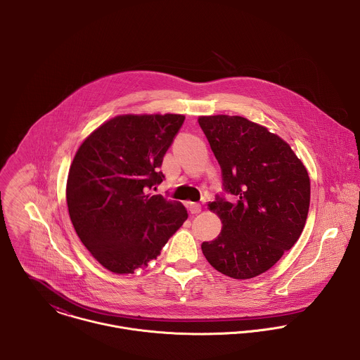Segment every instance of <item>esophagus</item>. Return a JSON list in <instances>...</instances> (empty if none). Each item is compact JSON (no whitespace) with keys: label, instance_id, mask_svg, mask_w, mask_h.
<instances>
[{"label":"esophagus","instance_id":"esophagus-1","mask_svg":"<svg viewBox=\"0 0 360 360\" xmlns=\"http://www.w3.org/2000/svg\"><path fill=\"white\" fill-rule=\"evenodd\" d=\"M188 210L193 213V214H197L201 212V205L197 204V202H188Z\"/></svg>","mask_w":360,"mask_h":360}]
</instances>
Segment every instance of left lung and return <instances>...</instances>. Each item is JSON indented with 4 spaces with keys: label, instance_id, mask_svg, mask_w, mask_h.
<instances>
[{
    "label": "left lung",
    "instance_id": "8db88e82",
    "mask_svg": "<svg viewBox=\"0 0 360 360\" xmlns=\"http://www.w3.org/2000/svg\"><path fill=\"white\" fill-rule=\"evenodd\" d=\"M198 123L220 165L224 191L209 204L221 231L202 243V252L229 277H257L292 248L305 227L308 172L284 140L245 117L201 116Z\"/></svg>",
    "mask_w": 360,
    "mask_h": 360
}]
</instances>
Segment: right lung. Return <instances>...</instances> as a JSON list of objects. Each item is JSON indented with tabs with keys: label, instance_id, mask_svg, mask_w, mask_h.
<instances>
[{
	"label": "right lung",
	"instance_id": "right-lung-1",
	"mask_svg": "<svg viewBox=\"0 0 360 360\" xmlns=\"http://www.w3.org/2000/svg\"><path fill=\"white\" fill-rule=\"evenodd\" d=\"M184 119L116 116L75 155L66 184L69 216L84 247L113 273L147 267L187 219L180 202L150 193L165 180L163 156Z\"/></svg>",
	"mask_w": 360,
	"mask_h": 360
}]
</instances>
